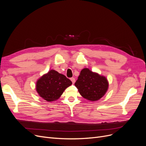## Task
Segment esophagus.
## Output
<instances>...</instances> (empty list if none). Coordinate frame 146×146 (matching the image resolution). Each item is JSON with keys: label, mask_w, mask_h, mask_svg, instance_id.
Listing matches in <instances>:
<instances>
[{"label": "esophagus", "mask_w": 146, "mask_h": 146, "mask_svg": "<svg viewBox=\"0 0 146 146\" xmlns=\"http://www.w3.org/2000/svg\"><path fill=\"white\" fill-rule=\"evenodd\" d=\"M70 80H71V81L72 82L73 84H74V83H75V82H76V80H75V79L74 78V77H72V78L70 79Z\"/></svg>", "instance_id": "esophagus-1"}]
</instances>
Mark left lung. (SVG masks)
<instances>
[{"mask_svg": "<svg viewBox=\"0 0 146 146\" xmlns=\"http://www.w3.org/2000/svg\"><path fill=\"white\" fill-rule=\"evenodd\" d=\"M74 85L83 98L94 102L100 99L108 91L109 82L104 76L84 68Z\"/></svg>", "mask_w": 146, "mask_h": 146, "instance_id": "obj_1", "label": "left lung"}]
</instances>
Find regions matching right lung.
Listing matches in <instances>:
<instances>
[{
    "label": "right lung",
    "mask_w": 146,
    "mask_h": 146,
    "mask_svg": "<svg viewBox=\"0 0 146 146\" xmlns=\"http://www.w3.org/2000/svg\"><path fill=\"white\" fill-rule=\"evenodd\" d=\"M70 80L54 70L43 75L36 82L37 93L47 102H53L59 99L67 87L72 85Z\"/></svg>",
    "instance_id": "1"
}]
</instances>
